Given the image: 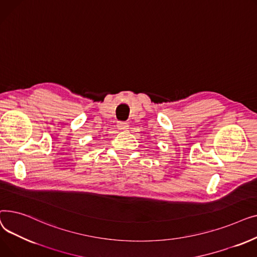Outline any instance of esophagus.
Returning <instances> with one entry per match:
<instances>
[{"instance_id":"esophagus-1","label":"esophagus","mask_w":257,"mask_h":257,"mask_svg":"<svg viewBox=\"0 0 257 257\" xmlns=\"http://www.w3.org/2000/svg\"><path fill=\"white\" fill-rule=\"evenodd\" d=\"M117 128L119 130L126 131V130L129 129V125H128V123H126V121H118V123H117Z\"/></svg>"}]
</instances>
